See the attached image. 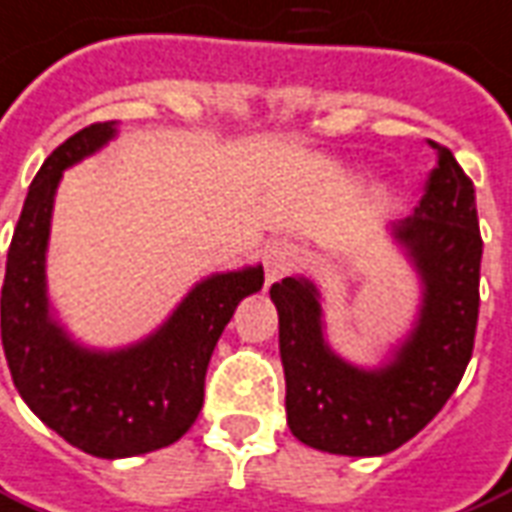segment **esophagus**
I'll return each instance as SVG.
<instances>
[{
  "label": "esophagus",
  "mask_w": 512,
  "mask_h": 512,
  "mask_svg": "<svg viewBox=\"0 0 512 512\" xmlns=\"http://www.w3.org/2000/svg\"><path fill=\"white\" fill-rule=\"evenodd\" d=\"M299 259V248L294 242L278 240L272 242L267 253H264V272H267V286H272L275 280L283 275L286 270H291Z\"/></svg>",
  "instance_id": "esophagus-1"
}]
</instances>
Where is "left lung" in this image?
I'll use <instances>...</instances> for the list:
<instances>
[{"mask_svg":"<svg viewBox=\"0 0 512 512\" xmlns=\"http://www.w3.org/2000/svg\"><path fill=\"white\" fill-rule=\"evenodd\" d=\"M437 167L413 215L388 226L421 286L416 321L378 364L345 359L326 340L321 288L288 275L270 288L278 307L288 429L337 456H383L416 437L459 386L478 326L483 240L475 186L432 142Z\"/></svg>","mask_w":512,"mask_h":512,"instance_id":"left-lung-1","label":"left lung"}]
</instances>
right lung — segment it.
<instances>
[{
    "mask_svg": "<svg viewBox=\"0 0 512 512\" xmlns=\"http://www.w3.org/2000/svg\"><path fill=\"white\" fill-rule=\"evenodd\" d=\"M115 137V121L91 124L45 159L15 226L0 299L2 345L21 399L69 445L99 459L159 451L191 429L218 337L242 299L264 286L261 264L213 272L137 343L113 351L78 343L48 297L53 202L64 169Z\"/></svg>",
    "mask_w": 512,
    "mask_h": 512,
    "instance_id": "obj_1",
    "label": "right lung"
}]
</instances>
